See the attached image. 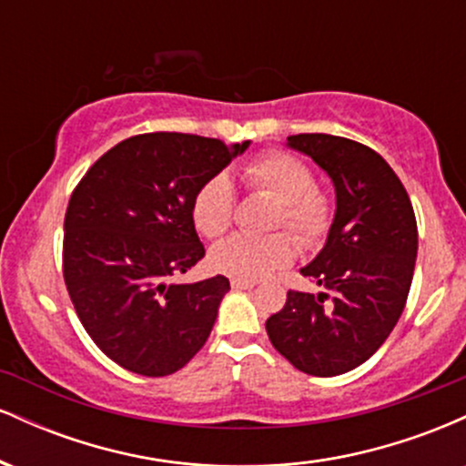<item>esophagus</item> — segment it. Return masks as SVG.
I'll list each match as a JSON object with an SVG mask.
<instances>
[{"mask_svg": "<svg viewBox=\"0 0 466 466\" xmlns=\"http://www.w3.org/2000/svg\"><path fill=\"white\" fill-rule=\"evenodd\" d=\"M232 289H237V291H245V289H254V282L240 280V278H232Z\"/></svg>", "mask_w": 466, "mask_h": 466, "instance_id": "1", "label": "esophagus"}]
</instances>
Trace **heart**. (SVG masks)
Returning a JSON list of instances; mask_svg holds the SVG:
<instances>
[{
  "label": "heart",
  "instance_id": "1",
  "mask_svg": "<svg viewBox=\"0 0 466 466\" xmlns=\"http://www.w3.org/2000/svg\"><path fill=\"white\" fill-rule=\"evenodd\" d=\"M249 190L265 192L278 201L274 228H287L302 245L313 248L329 237L333 226V203L315 188V175L296 155L265 151L238 170ZM234 188L228 177L217 175L197 190L192 199V221L203 237L218 238L232 226ZM296 243L289 234L248 237L237 234L212 249V265L240 280H263L291 265Z\"/></svg>",
  "mask_w": 466,
  "mask_h": 466
}]
</instances>
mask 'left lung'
I'll return each instance as SVG.
<instances>
[{
  "mask_svg": "<svg viewBox=\"0 0 466 466\" xmlns=\"http://www.w3.org/2000/svg\"><path fill=\"white\" fill-rule=\"evenodd\" d=\"M287 147L329 173L337 208L322 251L302 267L324 291H289L265 329L298 370L335 377L370 360L403 313L419 251L414 208L370 147L326 133L289 136Z\"/></svg>",
  "mask_w": 466,
  "mask_h": 466,
  "instance_id": "1",
  "label": "left lung"
}]
</instances>
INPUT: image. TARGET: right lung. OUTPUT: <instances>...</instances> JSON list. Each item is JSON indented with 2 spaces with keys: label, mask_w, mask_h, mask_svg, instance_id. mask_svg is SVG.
<instances>
[{
  "label": "right lung",
  "mask_w": 466,
  "mask_h": 466,
  "mask_svg": "<svg viewBox=\"0 0 466 466\" xmlns=\"http://www.w3.org/2000/svg\"><path fill=\"white\" fill-rule=\"evenodd\" d=\"M248 147L142 133L106 151L74 188L63 278L80 324L117 366L166 377L206 344L229 280L170 278L206 256L192 221L197 190Z\"/></svg>",
  "instance_id": "add662e5"
}]
</instances>
